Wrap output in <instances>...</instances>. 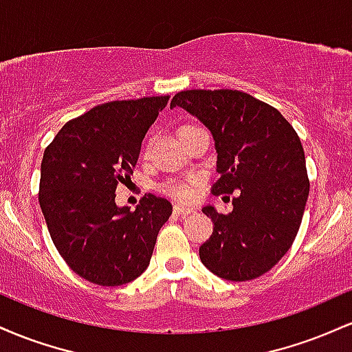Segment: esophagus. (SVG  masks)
I'll use <instances>...</instances> for the list:
<instances>
[{"mask_svg":"<svg viewBox=\"0 0 352 352\" xmlns=\"http://www.w3.org/2000/svg\"><path fill=\"white\" fill-rule=\"evenodd\" d=\"M193 212H195V208L192 207H185V205H180V204L173 205V213H175L177 217H187Z\"/></svg>","mask_w":352,"mask_h":352,"instance_id":"obj_1","label":"esophagus"}]
</instances>
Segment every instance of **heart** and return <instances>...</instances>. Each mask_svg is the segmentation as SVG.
<instances>
[{
  "instance_id": "1",
  "label": "heart",
  "mask_w": 352,
  "mask_h": 352,
  "mask_svg": "<svg viewBox=\"0 0 352 352\" xmlns=\"http://www.w3.org/2000/svg\"><path fill=\"white\" fill-rule=\"evenodd\" d=\"M195 125H182L179 134H182V132H187L190 131V129H193ZM147 153V148L144 151V155ZM192 182L193 180H180V179H172V180H167L165 184H162V187H160V190H162L164 193H167V195L170 197H175V199H187V197H190V193H192Z\"/></svg>"
}]
</instances>
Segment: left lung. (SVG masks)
<instances>
[{"mask_svg":"<svg viewBox=\"0 0 352 352\" xmlns=\"http://www.w3.org/2000/svg\"><path fill=\"white\" fill-rule=\"evenodd\" d=\"M177 106L215 140L213 195L238 192L232 213L201 208L213 221L201 263L228 281L261 276L292 248L305 213L309 180L300 137L276 109L241 91L190 89L173 96Z\"/></svg>","mask_w":352,"mask_h":352,"instance_id":"8db88e82","label":"left lung"}]
</instances>
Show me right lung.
Returning <instances> with one entry per match:
<instances>
[{"instance_id": "right-lung-1", "label": "right lung", "mask_w": 352, "mask_h": 352, "mask_svg": "<svg viewBox=\"0 0 352 352\" xmlns=\"http://www.w3.org/2000/svg\"><path fill=\"white\" fill-rule=\"evenodd\" d=\"M168 96L112 100L63 125L44 151L39 205L52 243L69 268L100 286L145 272L172 204L148 193L134 212L116 205L142 139Z\"/></svg>"}]
</instances>
